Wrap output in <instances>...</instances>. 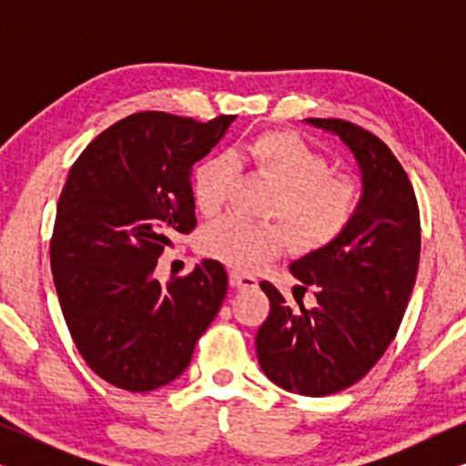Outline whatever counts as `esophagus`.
I'll return each instance as SVG.
<instances>
[{
  "instance_id": "obj_1",
  "label": "esophagus",
  "mask_w": 466,
  "mask_h": 466,
  "mask_svg": "<svg viewBox=\"0 0 466 466\" xmlns=\"http://www.w3.org/2000/svg\"><path fill=\"white\" fill-rule=\"evenodd\" d=\"M228 282H231V286H235V289H257L258 286V279L254 276H248V273H238L233 271L231 276H228Z\"/></svg>"
}]
</instances>
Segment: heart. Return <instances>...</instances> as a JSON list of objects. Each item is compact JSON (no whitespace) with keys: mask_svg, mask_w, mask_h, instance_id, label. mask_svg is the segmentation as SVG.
<instances>
[{"mask_svg":"<svg viewBox=\"0 0 466 466\" xmlns=\"http://www.w3.org/2000/svg\"><path fill=\"white\" fill-rule=\"evenodd\" d=\"M231 161L276 190L267 214L284 222L299 250H318L346 231L359 206V184L348 176L329 174V161L289 131H263L238 146ZM233 188V165L209 157L193 174V201L203 216L218 214ZM286 233L276 225H250L222 218L199 235L208 258L238 271H254L279 257Z\"/></svg>","mask_w":466,"mask_h":466,"instance_id":"obj_1","label":"heart"}]
</instances>
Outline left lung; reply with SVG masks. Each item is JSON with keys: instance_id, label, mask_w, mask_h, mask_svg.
<instances>
[{"instance_id": "obj_1", "label": "left lung", "mask_w": 466, "mask_h": 466, "mask_svg": "<svg viewBox=\"0 0 466 466\" xmlns=\"http://www.w3.org/2000/svg\"><path fill=\"white\" fill-rule=\"evenodd\" d=\"M354 157L360 199L346 231L290 265L311 289L314 308L299 311L260 282L271 309L257 333V356L273 384L303 397L346 390L371 371L397 335L416 284L420 212L411 182L390 148L339 118H305Z\"/></svg>"}]
</instances>
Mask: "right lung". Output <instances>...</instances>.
<instances>
[{"label": "right lung", "instance_id": "add662e5", "mask_svg": "<svg viewBox=\"0 0 466 466\" xmlns=\"http://www.w3.org/2000/svg\"><path fill=\"white\" fill-rule=\"evenodd\" d=\"M233 120L131 114L69 169L50 267L76 348L107 384L150 392L180 378L225 301L228 278L218 260L165 284L155 267L176 233L195 228L193 165Z\"/></svg>", "mask_w": 466, "mask_h": 466}]
</instances>
